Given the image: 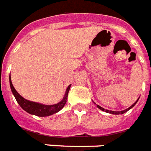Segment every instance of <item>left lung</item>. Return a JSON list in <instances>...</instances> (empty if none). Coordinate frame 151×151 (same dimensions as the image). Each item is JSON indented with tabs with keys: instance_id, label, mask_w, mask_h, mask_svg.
<instances>
[{
	"instance_id": "8db88e82",
	"label": "left lung",
	"mask_w": 151,
	"mask_h": 151,
	"mask_svg": "<svg viewBox=\"0 0 151 151\" xmlns=\"http://www.w3.org/2000/svg\"><path fill=\"white\" fill-rule=\"evenodd\" d=\"M138 99H139V98H138ZM138 100H137V101H135L134 103L133 104V105H132V106H129V108H127V110H122V111H113V110H105L104 108H102V107L100 106H98V105H97V107H98V109H100V110H102V111H105V112H106V113H110V114H124V113L127 112V111H128V110H130V109H131L132 107L134 106L135 104H136V103H137V102H138Z\"/></svg>"
}]
</instances>
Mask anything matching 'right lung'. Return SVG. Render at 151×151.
Returning a JSON list of instances; mask_svg holds the SVG:
<instances>
[{
	"instance_id": "right-lung-1",
	"label": "right lung",
	"mask_w": 151,
	"mask_h": 151,
	"mask_svg": "<svg viewBox=\"0 0 151 151\" xmlns=\"http://www.w3.org/2000/svg\"><path fill=\"white\" fill-rule=\"evenodd\" d=\"M9 83H10V88L12 90V93L16 98L17 103L20 105V106L22 107V109L26 111L27 113L30 114H33V115L38 116V117H46V116L52 115L53 114H56L65 106V105L66 103L67 97H68V93L70 89V86L67 87L66 91L65 93V96L63 99L61 100L60 102L54 105H43V104L37 103V102H34V101H29L24 99L23 97L19 94L17 91L15 90V88L13 87V83L11 81V78L9 76Z\"/></svg>"
}]
</instances>
